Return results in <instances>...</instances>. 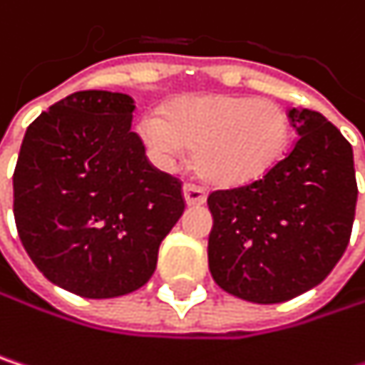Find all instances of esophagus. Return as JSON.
Wrapping results in <instances>:
<instances>
[{"label":"esophagus","instance_id":"esophagus-1","mask_svg":"<svg viewBox=\"0 0 365 365\" xmlns=\"http://www.w3.org/2000/svg\"><path fill=\"white\" fill-rule=\"evenodd\" d=\"M183 196H185V202L196 207V205H202L207 200V192L205 187L196 185V183H185L183 185Z\"/></svg>","mask_w":365,"mask_h":365}]
</instances>
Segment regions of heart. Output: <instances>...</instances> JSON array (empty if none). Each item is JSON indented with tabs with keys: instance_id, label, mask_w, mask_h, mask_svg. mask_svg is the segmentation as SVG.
<instances>
[{
	"instance_id": "heart-1",
	"label": "heart",
	"mask_w": 365,
	"mask_h": 365,
	"mask_svg": "<svg viewBox=\"0 0 365 365\" xmlns=\"http://www.w3.org/2000/svg\"><path fill=\"white\" fill-rule=\"evenodd\" d=\"M137 133L163 165H173L185 145L200 178L241 185L281 160L289 143V118L270 99L200 95L171 101L165 115L143 113Z\"/></svg>"
}]
</instances>
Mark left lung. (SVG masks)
I'll return each mask as SVG.
<instances>
[{
    "instance_id": "8db88e82",
    "label": "left lung",
    "mask_w": 365,
    "mask_h": 365,
    "mask_svg": "<svg viewBox=\"0 0 365 365\" xmlns=\"http://www.w3.org/2000/svg\"><path fill=\"white\" fill-rule=\"evenodd\" d=\"M292 150L259 180L209 194V270L228 294L255 304L319 285L342 257L355 220L351 143L319 111H287Z\"/></svg>"
}]
</instances>
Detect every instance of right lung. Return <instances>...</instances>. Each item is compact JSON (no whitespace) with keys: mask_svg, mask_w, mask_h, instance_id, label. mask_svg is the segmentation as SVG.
<instances>
[{"mask_svg":"<svg viewBox=\"0 0 365 365\" xmlns=\"http://www.w3.org/2000/svg\"><path fill=\"white\" fill-rule=\"evenodd\" d=\"M133 99L80 91L29 124L14 169L23 247L54 285L115 298L145 285L185 209L182 182L158 171L133 124Z\"/></svg>","mask_w":365,"mask_h":365,"instance_id":"obj_1","label":"right lung"}]
</instances>
